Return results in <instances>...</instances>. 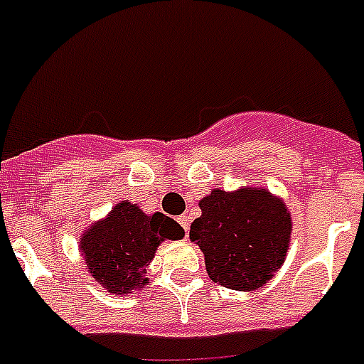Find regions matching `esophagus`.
Listing matches in <instances>:
<instances>
[{
	"label": "esophagus",
	"instance_id": "esophagus-1",
	"mask_svg": "<svg viewBox=\"0 0 364 364\" xmlns=\"http://www.w3.org/2000/svg\"><path fill=\"white\" fill-rule=\"evenodd\" d=\"M177 223L181 225L183 230H185V234H187V236H188V228H191V221H188V217L187 215L177 217Z\"/></svg>",
	"mask_w": 364,
	"mask_h": 364
}]
</instances>
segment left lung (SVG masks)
<instances>
[{"label":"left lung","instance_id":"1","mask_svg":"<svg viewBox=\"0 0 364 364\" xmlns=\"http://www.w3.org/2000/svg\"><path fill=\"white\" fill-rule=\"evenodd\" d=\"M200 210L191 240L202 249L211 279L236 291L262 287L289 249L293 225L285 204L264 188H215L200 202Z\"/></svg>","mask_w":364,"mask_h":364}]
</instances>
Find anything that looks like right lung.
<instances>
[{
  "mask_svg": "<svg viewBox=\"0 0 364 364\" xmlns=\"http://www.w3.org/2000/svg\"><path fill=\"white\" fill-rule=\"evenodd\" d=\"M185 230L164 213L145 215L137 205L121 202L109 217L90 227L81 240L88 272L109 293L124 294L147 285L143 277L164 240H181Z\"/></svg>",
  "mask_w": 364,
  "mask_h": 364,
  "instance_id": "obj_1",
  "label": "right lung"
}]
</instances>
